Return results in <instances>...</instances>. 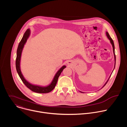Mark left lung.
Segmentation results:
<instances>
[{"mask_svg": "<svg viewBox=\"0 0 127 127\" xmlns=\"http://www.w3.org/2000/svg\"><path fill=\"white\" fill-rule=\"evenodd\" d=\"M106 36H107V38H108V39H109V40L110 41V42H111V44L112 45V46H113V52H114V57H115V67H114V69H115V65H116V55H115V45H114V41H113V40H112V39L111 38V37H110V35L109 33H108V32H106ZM114 70H113V71H114ZM110 77H111V76H110L109 78L108 79V80H107V81L106 82V83L104 84V85L103 86V87H104V86L105 85V84H106V83L107 82V81H108V80H109V79H110ZM81 92V93H82V92Z\"/></svg>", "mask_w": 127, "mask_h": 127, "instance_id": "1", "label": "left lung"}]
</instances>
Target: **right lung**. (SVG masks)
<instances>
[{
    "label": "right lung",
    "mask_w": 127,
    "mask_h": 127,
    "mask_svg": "<svg viewBox=\"0 0 127 127\" xmlns=\"http://www.w3.org/2000/svg\"><path fill=\"white\" fill-rule=\"evenodd\" d=\"M30 30L28 29L26 32H25L23 37L22 39L21 42L19 43V46H18L17 49V52H16V61H15V65H16V69L17 71V72L18 74H19L20 77L21 78V80L23 82V83L25 84V85L29 88L30 90H31L32 92L37 93H40V94H46V93H48L51 92L53 89L55 88L58 78L61 74V72L63 70L64 68H66V66L64 65L56 73L55 75L54 76V77L51 82V83L48 86H39V85H33L30 82H29L28 81L26 80V79L24 78V76L23 75L22 72L21 70V68H20V61H21V55H22V53L23 49L24 48V47L29 38V36L30 35Z\"/></svg>",
    "instance_id": "obj_1"
}]
</instances>
